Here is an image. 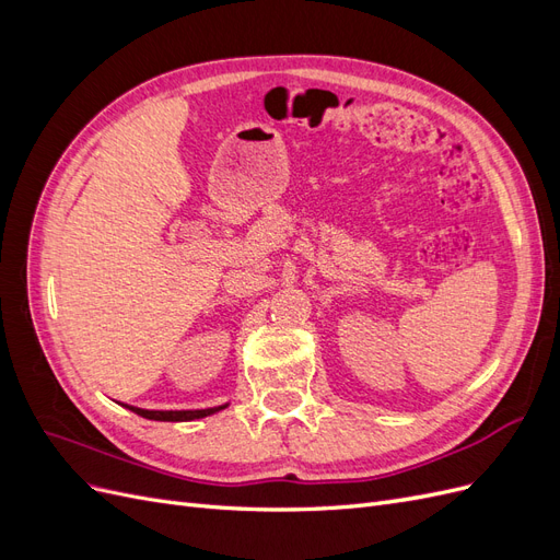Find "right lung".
Segmentation results:
<instances>
[{"instance_id": "add662e5", "label": "right lung", "mask_w": 560, "mask_h": 560, "mask_svg": "<svg viewBox=\"0 0 560 560\" xmlns=\"http://www.w3.org/2000/svg\"><path fill=\"white\" fill-rule=\"evenodd\" d=\"M229 404H222V406H212V409H196V411H147V409H138V406H128L126 409H130L132 413H138L142 418H149V420H165V422H186V420H196V418H206V416H212L217 411L226 409Z\"/></svg>"}]
</instances>
